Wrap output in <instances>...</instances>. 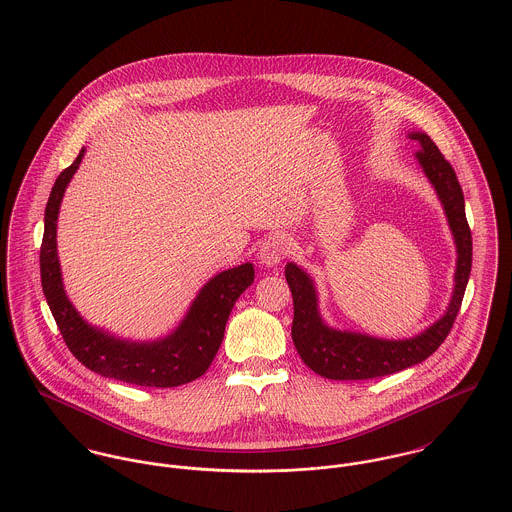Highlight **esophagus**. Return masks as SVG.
I'll use <instances>...</instances> for the list:
<instances>
[{
    "mask_svg": "<svg viewBox=\"0 0 512 512\" xmlns=\"http://www.w3.org/2000/svg\"><path fill=\"white\" fill-rule=\"evenodd\" d=\"M290 251V243L284 235H271L269 239H265L261 243V249H259V261L267 267H273V265H279L283 261L284 257L288 255Z\"/></svg>",
    "mask_w": 512,
    "mask_h": 512,
    "instance_id": "obj_1",
    "label": "esophagus"
}]
</instances>
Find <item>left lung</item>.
<instances>
[{
	"mask_svg": "<svg viewBox=\"0 0 512 512\" xmlns=\"http://www.w3.org/2000/svg\"><path fill=\"white\" fill-rule=\"evenodd\" d=\"M408 137L418 141L422 147L416 153V159L444 204L457 247L455 286L450 306L436 324L408 340H381L367 334L341 332L324 324L318 312V296L312 279L300 267L288 263L284 267V277L290 286L294 304L292 341L302 361L326 379H375L422 363L448 338L459 312L471 273V229L465 218L463 192L454 167L444 159L436 143L420 131H412Z\"/></svg>",
	"mask_w": 512,
	"mask_h": 512,
	"instance_id": "left-lung-1",
	"label": "left lung"
}]
</instances>
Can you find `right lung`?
Returning a JSON list of instances; mask_svg holds the SVG:
<instances>
[{
    "label": "right lung",
    "mask_w": 512,
    "mask_h": 512,
    "mask_svg": "<svg viewBox=\"0 0 512 512\" xmlns=\"http://www.w3.org/2000/svg\"><path fill=\"white\" fill-rule=\"evenodd\" d=\"M82 157L84 147L76 161L58 174L45 210L41 245V283L62 340L90 371L129 385L167 389L202 377L222 345L235 300L253 283V265L243 263L210 279L194 298L178 328L163 340H119L90 326L66 298L57 255L60 202Z\"/></svg>",
    "instance_id": "right-lung-1"
}]
</instances>
